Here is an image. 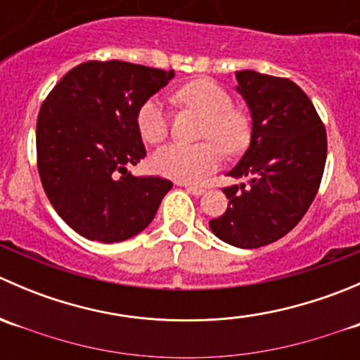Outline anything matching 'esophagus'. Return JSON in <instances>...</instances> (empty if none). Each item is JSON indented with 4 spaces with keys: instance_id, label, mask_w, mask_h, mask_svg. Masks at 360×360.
<instances>
[{
    "instance_id": "1",
    "label": "esophagus",
    "mask_w": 360,
    "mask_h": 360,
    "mask_svg": "<svg viewBox=\"0 0 360 360\" xmlns=\"http://www.w3.org/2000/svg\"><path fill=\"white\" fill-rule=\"evenodd\" d=\"M183 186H184V190L188 191V193L197 195V197H198V195H202L203 191H205V190H203V188H200V186H193V184H183Z\"/></svg>"
}]
</instances>
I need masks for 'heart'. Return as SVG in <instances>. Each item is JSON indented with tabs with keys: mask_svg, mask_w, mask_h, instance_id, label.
I'll return each instance as SVG.
<instances>
[{
	"mask_svg": "<svg viewBox=\"0 0 360 360\" xmlns=\"http://www.w3.org/2000/svg\"><path fill=\"white\" fill-rule=\"evenodd\" d=\"M181 104L193 108L205 116L200 137L203 143H172L160 148L151 158L155 172L169 179L193 183L219 167L224 151L237 155L249 144L250 127L244 112L233 110L230 94L210 79H193L176 92ZM136 125L141 137L158 144L169 136V115L158 97H150L139 106Z\"/></svg>",
	"mask_w": 360,
	"mask_h": 360,
	"instance_id": "1",
	"label": "heart"
}]
</instances>
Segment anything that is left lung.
Instances as JSON below:
<instances>
[{"label": "left lung", "mask_w": 360, "mask_h": 360, "mask_svg": "<svg viewBox=\"0 0 360 360\" xmlns=\"http://www.w3.org/2000/svg\"><path fill=\"white\" fill-rule=\"evenodd\" d=\"M237 90L252 115L250 146L228 172L249 186L223 188L228 209L209 221L226 244L257 249L292 230L321 186L328 136L307 94L288 78L237 71Z\"/></svg>", "instance_id": "8db88e82"}]
</instances>
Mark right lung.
I'll use <instances>...</instances> for the list:
<instances>
[{"label":"right lung","instance_id":"1","mask_svg":"<svg viewBox=\"0 0 360 360\" xmlns=\"http://www.w3.org/2000/svg\"><path fill=\"white\" fill-rule=\"evenodd\" d=\"M174 71L125 60L78 64L50 90L36 122V163L53 209L82 237L112 244L153 221L172 183L132 176L144 157L141 104Z\"/></svg>","mask_w":360,"mask_h":360}]
</instances>
